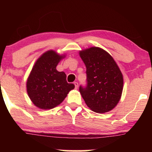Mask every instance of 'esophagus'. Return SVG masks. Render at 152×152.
Segmentation results:
<instances>
[{"label": "esophagus", "instance_id": "esophagus-1", "mask_svg": "<svg viewBox=\"0 0 152 152\" xmlns=\"http://www.w3.org/2000/svg\"><path fill=\"white\" fill-rule=\"evenodd\" d=\"M74 84L75 85V88H76V89H77L78 88V82H76V81L74 82Z\"/></svg>", "mask_w": 152, "mask_h": 152}]
</instances>
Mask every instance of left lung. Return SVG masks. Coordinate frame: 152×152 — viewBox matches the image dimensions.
<instances>
[{
  "instance_id": "1",
  "label": "left lung",
  "mask_w": 152,
  "mask_h": 152,
  "mask_svg": "<svg viewBox=\"0 0 152 152\" xmlns=\"http://www.w3.org/2000/svg\"><path fill=\"white\" fill-rule=\"evenodd\" d=\"M86 67L87 86L79 91L91 110L104 114L117 105L123 91V75L110 54L99 47L79 51Z\"/></svg>"
}]
</instances>
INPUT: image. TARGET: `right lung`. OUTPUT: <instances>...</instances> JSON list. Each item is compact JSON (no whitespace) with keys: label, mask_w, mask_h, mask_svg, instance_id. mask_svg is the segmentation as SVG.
<instances>
[{"label":"right lung","mask_w":152,"mask_h":152,"mask_svg":"<svg viewBox=\"0 0 152 152\" xmlns=\"http://www.w3.org/2000/svg\"><path fill=\"white\" fill-rule=\"evenodd\" d=\"M66 54L49 50L36 60L26 82V90L31 101L38 108L47 110L56 107L63 102L69 91L74 88L73 83L66 81L64 72L56 70V66Z\"/></svg>","instance_id":"1"}]
</instances>
